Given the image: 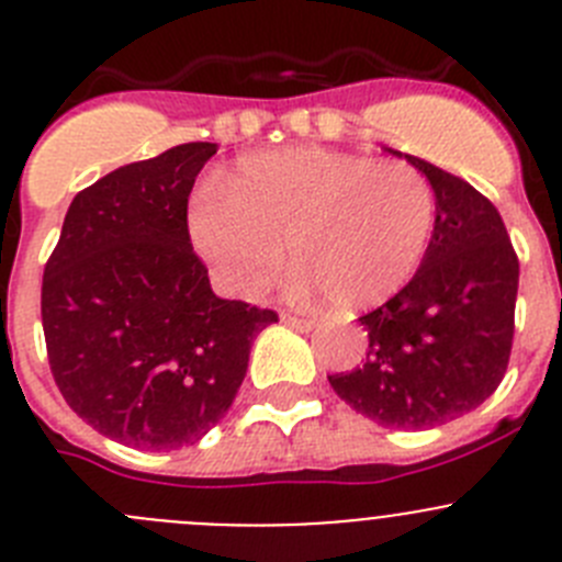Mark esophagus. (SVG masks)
Instances as JSON below:
<instances>
[{
  "instance_id": "esophagus-1",
  "label": "esophagus",
  "mask_w": 562,
  "mask_h": 562,
  "mask_svg": "<svg viewBox=\"0 0 562 562\" xmlns=\"http://www.w3.org/2000/svg\"><path fill=\"white\" fill-rule=\"evenodd\" d=\"M284 323L290 328H297V331H312L315 328V321H308V317H295V315H284Z\"/></svg>"
}]
</instances>
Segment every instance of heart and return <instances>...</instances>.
<instances>
[{
    "instance_id": "obj_1",
    "label": "heart",
    "mask_w": 562,
    "mask_h": 562,
    "mask_svg": "<svg viewBox=\"0 0 562 562\" xmlns=\"http://www.w3.org/2000/svg\"><path fill=\"white\" fill-rule=\"evenodd\" d=\"M435 192L420 169L328 147L250 156L225 194L203 192L189 211L194 247L239 297H256L284 265L292 295L328 292L342 308L398 295L429 247Z\"/></svg>"
}]
</instances>
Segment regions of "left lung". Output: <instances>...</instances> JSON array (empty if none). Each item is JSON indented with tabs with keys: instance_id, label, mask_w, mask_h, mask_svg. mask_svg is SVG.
<instances>
[{
	"instance_id": "1",
	"label": "left lung",
	"mask_w": 562,
	"mask_h": 562,
	"mask_svg": "<svg viewBox=\"0 0 562 562\" xmlns=\"http://www.w3.org/2000/svg\"><path fill=\"white\" fill-rule=\"evenodd\" d=\"M435 228L409 284L359 323L368 359L328 375L334 393L384 429H431L485 404L513 348L518 259L496 205L429 161Z\"/></svg>"
}]
</instances>
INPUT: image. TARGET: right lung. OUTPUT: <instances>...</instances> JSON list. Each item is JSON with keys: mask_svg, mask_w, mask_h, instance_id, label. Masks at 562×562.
Returning <instances> with one entry per match:
<instances>
[{"mask_svg": "<svg viewBox=\"0 0 562 562\" xmlns=\"http://www.w3.org/2000/svg\"><path fill=\"white\" fill-rule=\"evenodd\" d=\"M217 144L113 169L71 200L44 267L41 321L66 404L144 451L192 446L225 418L270 308L214 295L187 205Z\"/></svg>", "mask_w": 562, "mask_h": 562, "instance_id": "right-lung-1", "label": "right lung"}]
</instances>
